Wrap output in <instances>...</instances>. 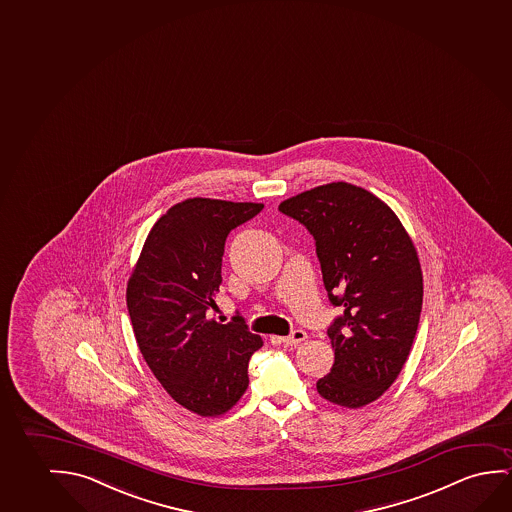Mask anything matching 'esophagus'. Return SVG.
<instances>
[{
	"label": "esophagus",
	"mask_w": 512,
	"mask_h": 512,
	"mask_svg": "<svg viewBox=\"0 0 512 512\" xmlns=\"http://www.w3.org/2000/svg\"><path fill=\"white\" fill-rule=\"evenodd\" d=\"M305 339H307V333L303 332V330H293V332L289 333L288 337H282L281 340L286 346H298Z\"/></svg>",
	"instance_id": "34e87169"
}]
</instances>
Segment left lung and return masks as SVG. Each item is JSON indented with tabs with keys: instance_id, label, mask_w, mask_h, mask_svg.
Instances as JSON below:
<instances>
[{
	"instance_id": "8db88e82",
	"label": "left lung",
	"mask_w": 512,
	"mask_h": 512,
	"mask_svg": "<svg viewBox=\"0 0 512 512\" xmlns=\"http://www.w3.org/2000/svg\"><path fill=\"white\" fill-rule=\"evenodd\" d=\"M316 244L324 288L342 314L328 337L335 349L317 393L360 409L395 382L418 332L423 275L400 219L367 189L332 182L279 205Z\"/></svg>"
}]
</instances>
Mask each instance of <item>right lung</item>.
<instances>
[{"label": "right lung", "mask_w": 512, "mask_h": 512, "mask_svg": "<svg viewBox=\"0 0 512 512\" xmlns=\"http://www.w3.org/2000/svg\"><path fill=\"white\" fill-rule=\"evenodd\" d=\"M261 210V203L210 198L173 205L149 231L128 282L145 363L177 404L205 418L237 404L249 384V360L263 346L244 317L223 324L209 314L223 282L224 242Z\"/></svg>", "instance_id": "add662e5"}]
</instances>
